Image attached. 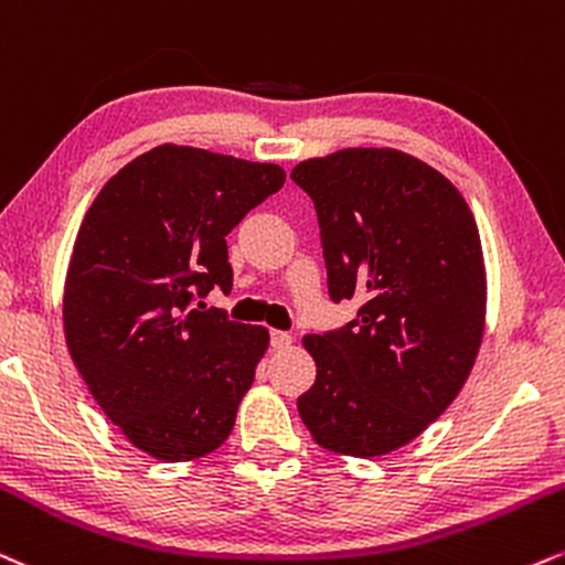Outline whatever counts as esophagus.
I'll use <instances>...</instances> for the list:
<instances>
[{
    "mask_svg": "<svg viewBox=\"0 0 565 565\" xmlns=\"http://www.w3.org/2000/svg\"><path fill=\"white\" fill-rule=\"evenodd\" d=\"M270 348L274 350L291 348V334H287V331H270Z\"/></svg>",
    "mask_w": 565,
    "mask_h": 565,
    "instance_id": "1",
    "label": "esophagus"
}]
</instances>
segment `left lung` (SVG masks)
Wrapping results in <instances>:
<instances>
[{"label": "left lung", "instance_id": "8db88e82", "mask_svg": "<svg viewBox=\"0 0 565 565\" xmlns=\"http://www.w3.org/2000/svg\"><path fill=\"white\" fill-rule=\"evenodd\" d=\"M316 205L348 326L302 339L316 384L297 399L312 439L376 458L416 439L458 397L484 334L487 276L473 213L439 171L390 147L339 149L291 171Z\"/></svg>", "mask_w": 565, "mask_h": 565}]
</instances>
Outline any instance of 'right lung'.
<instances>
[{
    "label": "right lung",
    "mask_w": 565,
    "mask_h": 565,
    "mask_svg": "<svg viewBox=\"0 0 565 565\" xmlns=\"http://www.w3.org/2000/svg\"><path fill=\"white\" fill-rule=\"evenodd\" d=\"M284 181L274 162L162 145L120 168L81 223L67 350L105 416L152 458H202L234 429L268 331L202 300L228 295L226 236Z\"/></svg>",
    "instance_id": "right-lung-1"
}]
</instances>
